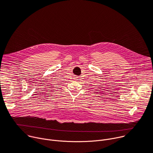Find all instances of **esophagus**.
Segmentation results:
<instances>
[{
	"instance_id": "1",
	"label": "esophagus",
	"mask_w": 153,
	"mask_h": 153,
	"mask_svg": "<svg viewBox=\"0 0 153 153\" xmlns=\"http://www.w3.org/2000/svg\"><path fill=\"white\" fill-rule=\"evenodd\" d=\"M76 78H77V77H76Z\"/></svg>"
}]
</instances>
